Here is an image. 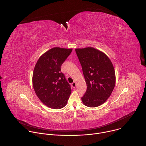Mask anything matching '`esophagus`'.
Segmentation results:
<instances>
[{
    "label": "esophagus",
    "instance_id": "1",
    "mask_svg": "<svg viewBox=\"0 0 146 146\" xmlns=\"http://www.w3.org/2000/svg\"><path fill=\"white\" fill-rule=\"evenodd\" d=\"M72 86L73 88H75L76 86V82H73L72 84Z\"/></svg>",
    "mask_w": 146,
    "mask_h": 146
}]
</instances>
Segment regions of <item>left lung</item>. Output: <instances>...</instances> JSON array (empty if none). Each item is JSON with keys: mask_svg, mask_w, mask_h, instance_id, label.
Segmentation results:
<instances>
[{"mask_svg": "<svg viewBox=\"0 0 146 146\" xmlns=\"http://www.w3.org/2000/svg\"><path fill=\"white\" fill-rule=\"evenodd\" d=\"M75 50L87 86L82 102L88 107H99L108 100L115 88L113 65L104 53L94 47L78 48Z\"/></svg>", "mask_w": 146, "mask_h": 146, "instance_id": "left-lung-1", "label": "left lung"}]
</instances>
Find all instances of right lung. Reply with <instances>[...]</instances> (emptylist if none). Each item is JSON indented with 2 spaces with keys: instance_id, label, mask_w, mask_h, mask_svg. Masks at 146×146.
<instances>
[{
  "instance_id": "1",
  "label": "right lung",
  "mask_w": 146,
  "mask_h": 146,
  "mask_svg": "<svg viewBox=\"0 0 146 146\" xmlns=\"http://www.w3.org/2000/svg\"><path fill=\"white\" fill-rule=\"evenodd\" d=\"M72 48L56 47L44 53L36 62L33 74V85L40 102L53 109L64 108L72 89L61 73V66Z\"/></svg>"
}]
</instances>
